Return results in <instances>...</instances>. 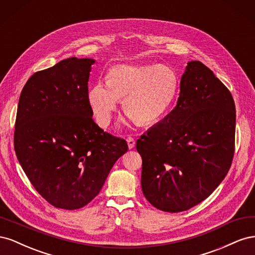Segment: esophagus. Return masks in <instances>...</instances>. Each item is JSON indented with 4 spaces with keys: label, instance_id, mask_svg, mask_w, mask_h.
I'll return each mask as SVG.
<instances>
[{
    "label": "esophagus",
    "instance_id": "34e87169",
    "mask_svg": "<svg viewBox=\"0 0 255 255\" xmlns=\"http://www.w3.org/2000/svg\"><path fill=\"white\" fill-rule=\"evenodd\" d=\"M127 141H128V148L129 149H133L134 146H135V139L133 137H128V139H127Z\"/></svg>",
    "mask_w": 255,
    "mask_h": 255
}]
</instances>
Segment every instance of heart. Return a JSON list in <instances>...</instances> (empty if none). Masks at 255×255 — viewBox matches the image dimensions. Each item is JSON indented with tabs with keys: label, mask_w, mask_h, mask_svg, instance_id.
I'll use <instances>...</instances> for the list:
<instances>
[{
	"label": "heart",
	"mask_w": 255,
	"mask_h": 255,
	"mask_svg": "<svg viewBox=\"0 0 255 255\" xmlns=\"http://www.w3.org/2000/svg\"><path fill=\"white\" fill-rule=\"evenodd\" d=\"M179 78L166 65H118L107 82L99 81L89 90L88 100L97 122L106 128L125 99V110L141 126L160 121L171 110L179 91Z\"/></svg>",
	"instance_id": "heart-1"
}]
</instances>
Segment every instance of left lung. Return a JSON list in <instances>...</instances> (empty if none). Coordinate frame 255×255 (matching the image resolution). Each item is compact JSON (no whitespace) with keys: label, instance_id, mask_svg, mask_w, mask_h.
I'll list each match as a JSON object with an SVG mask.
<instances>
[{"label":"left lung","instance_id":"1","mask_svg":"<svg viewBox=\"0 0 255 255\" xmlns=\"http://www.w3.org/2000/svg\"><path fill=\"white\" fill-rule=\"evenodd\" d=\"M235 121L230 90L201 61H189L175 107L136 141L145 199L168 213L205 200L232 165Z\"/></svg>","mask_w":255,"mask_h":255}]
</instances>
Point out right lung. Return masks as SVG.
I'll return each mask as SVG.
<instances>
[{
  "instance_id": "add662e5",
  "label": "right lung",
  "mask_w": 255,
  "mask_h": 255,
  "mask_svg": "<svg viewBox=\"0 0 255 255\" xmlns=\"http://www.w3.org/2000/svg\"><path fill=\"white\" fill-rule=\"evenodd\" d=\"M94 59L76 57L34 73L23 87L13 145L34 188L57 208L95 199L127 141L92 119L88 80Z\"/></svg>"
}]
</instances>
